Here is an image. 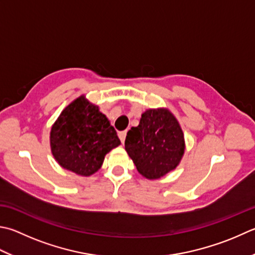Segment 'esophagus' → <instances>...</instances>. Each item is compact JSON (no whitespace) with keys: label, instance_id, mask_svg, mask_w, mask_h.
<instances>
[{"label":"esophagus","instance_id":"esophagus-1","mask_svg":"<svg viewBox=\"0 0 255 255\" xmlns=\"http://www.w3.org/2000/svg\"><path fill=\"white\" fill-rule=\"evenodd\" d=\"M126 136H127V131L119 132V137H120V140H121L122 143H124V141H126Z\"/></svg>","mask_w":255,"mask_h":255}]
</instances>
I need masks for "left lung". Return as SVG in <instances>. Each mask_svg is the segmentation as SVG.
<instances>
[{"label":"left lung","instance_id":"left-lung-1","mask_svg":"<svg viewBox=\"0 0 255 255\" xmlns=\"http://www.w3.org/2000/svg\"><path fill=\"white\" fill-rule=\"evenodd\" d=\"M126 150L137 171L148 180L164 176L184 154V135L169 110L150 109L127 134Z\"/></svg>","mask_w":255,"mask_h":255}]
</instances>
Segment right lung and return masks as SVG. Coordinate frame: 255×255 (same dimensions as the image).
<instances>
[{"mask_svg": "<svg viewBox=\"0 0 255 255\" xmlns=\"http://www.w3.org/2000/svg\"><path fill=\"white\" fill-rule=\"evenodd\" d=\"M51 151L57 163L79 175L97 172L104 156L121 141L108 118L84 95L69 104L50 133Z\"/></svg>", "mask_w": 255, "mask_h": 255, "instance_id": "right-lung-1", "label": "right lung"}]
</instances>
